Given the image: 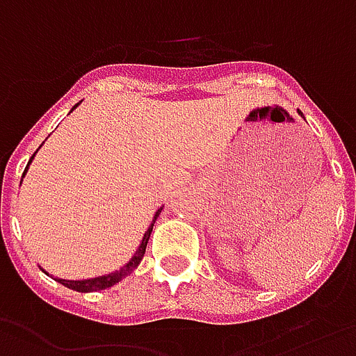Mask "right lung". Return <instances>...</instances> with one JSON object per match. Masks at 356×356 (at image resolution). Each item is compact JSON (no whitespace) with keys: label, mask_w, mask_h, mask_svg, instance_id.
Here are the masks:
<instances>
[{"label":"right lung","mask_w":356,"mask_h":356,"mask_svg":"<svg viewBox=\"0 0 356 356\" xmlns=\"http://www.w3.org/2000/svg\"><path fill=\"white\" fill-rule=\"evenodd\" d=\"M35 155V153H33ZM32 155V159H33ZM32 159H30V163H32ZM30 163L26 165V170H28V167H30ZM24 170V175H26ZM24 175H22V178H24ZM159 209L157 212H155V218H153L152 225L147 227V232L144 233V238H142V243H140L138 250H136V254L132 256L131 261L127 264V266H123L119 271H113V273L110 275H102V277H95V279H85V281H66V279H56V281L60 282V284H64L66 288H72V290H75V292H96V290H104V288H110L113 286L115 282L123 281L127 275H131L136 267L140 266V261H142V258H144V254H146V246H147V241H149V235H152L153 232V224H155V220H157V216L161 214Z\"/></svg>","instance_id":"right-lung-1"}]
</instances>
